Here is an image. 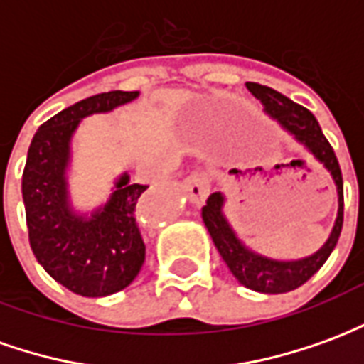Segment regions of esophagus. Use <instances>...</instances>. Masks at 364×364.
<instances>
[{
  "instance_id": "34e87169",
  "label": "esophagus",
  "mask_w": 364,
  "mask_h": 364,
  "mask_svg": "<svg viewBox=\"0 0 364 364\" xmlns=\"http://www.w3.org/2000/svg\"><path fill=\"white\" fill-rule=\"evenodd\" d=\"M185 191H187V197L193 205L200 206L205 203V198L208 197V187H210V179H208V175L205 173H195L189 175L187 179H185Z\"/></svg>"
}]
</instances>
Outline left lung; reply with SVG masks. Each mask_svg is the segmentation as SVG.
<instances>
[{"instance_id":"obj_1","label":"left lung","mask_w":364,"mask_h":364,"mask_svg":"<svg viewBox=\"0 0 364 364\" xmlns=\"http://www.w3.org/2000/svg\"><path fill=\"white\" fill-rule=\"evenodd\" d=\"M245 87L255 99H259L263 105V112L269 119H273L282 130H287L318 164L323 166L337 191V216L333 228L329 232V237L318 252L300 259L269 257L245 244L224 213L228 198L220 191L213 193L206 200V205L203 206V222L206 230L213 237L220 257L228 265L230 273L236 277L237 282L244 284L245 289L263 292V294H282V292H290L302 287L312 274L320 271L321 265L333 252L341 234V226H343V179H341V169L337 164L333 148L326 140L312 112L267 85L245 83Z\"/></svg>"}]
</instances>
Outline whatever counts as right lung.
Masks as SVG:
<instances>
[{"label":"right lung","instance_id":"add662e5","mask_svg":"<svg viewBox=\"0 0 364 364\" xmlns=\"http://www.w3.org/2000/svg\"><path fill=\"white\" fill-rule=\"evenodd\" d=\"M138 97L140 91L87 97L46 120L28 146L23 203L31 250L54 281L80 296L101 298L127 289L146 259L138 218L148 185L130 183L122 171L109 198L93 208H77L70 191L72 142L82 120Z\"/></svg>","mask_w":364,"mask_h":364}]
</instances>
